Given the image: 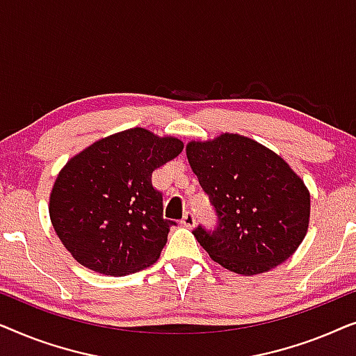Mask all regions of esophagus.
I'll return each mask as SVG.
<instances>
[{
	"instance_id": "1",
	"label": "esophagus",
	"mask_w": 356,
	"mask_h": 356,
	"mask_svg": "<svg viewBox=\"0 0 356 356\" xmlns=\"http://www.w3.org/2000/svg\"><path fill=\"white\" fill-rule=\"evenodd\" d=\"M181 223H183L184 227H189V228H191V227L196 225V217H194V213H193L191 211H188V212L184 213V216H183V218H181Z\"/></svg>"
}]
</instances>
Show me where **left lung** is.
<instances>
[{"label":"left lung","mask_w":356,"mask_h":356,"mask_svg":"<svg viewBox=\"0 0 356 356\" xmlns=\"http://www.w3.org/2000/svg\"><path fill=\"white\" fill-rule=\"evenodd\" d=\"M186 155L217 213L216 230L193 235L213 261L243 275L282 264L308 232L309 191L264 145L240 134L191 140Z\"/></svg>","instance_id":"left-lung-1"}]
</instances>
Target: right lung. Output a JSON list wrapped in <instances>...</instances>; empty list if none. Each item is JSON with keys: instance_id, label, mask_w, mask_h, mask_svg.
<instances>
[{"instance_id": "obj_1", "label": "right lung", "mask_w": 356, "mask_h": 356, "mask_svg": "<svg viewBox=\"0 0 356 356\" xmlns=\"http://www.w3.org/2000/svg\"><path fill=\"white\" fill-rule=\"evenodd\" d=\"M183 143L133 128L74 155L50 194L58 238L87 269L123 277L159 259L173 220L163 218L152 172L177 157Z\"/></svg>"}]
</instances>
